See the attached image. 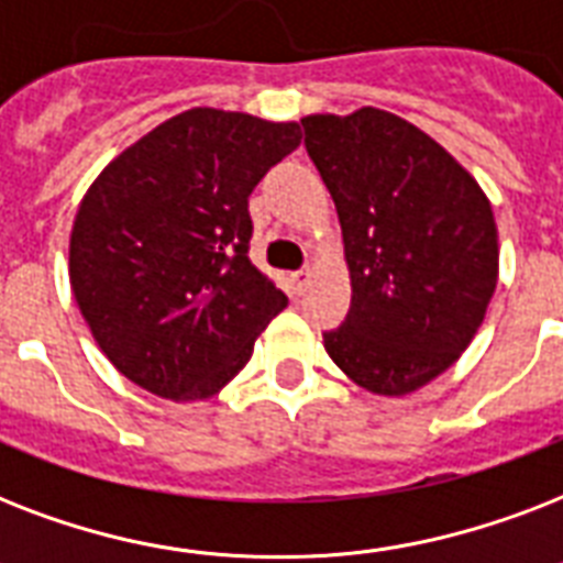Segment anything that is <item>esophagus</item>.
Masks as SVG:
<instances>
[{"label":"esophagus","mask_w":563,"mask_h":563,"mask_svg":"<svg viewBox=\"0 0 563 563\" xmlns=\"http://www.w3.org/2000/svg\"><path fill=\"white\" fill-rule=\"evenodd\" d=\"M309 277H312V272H309V268L291 274V289L298 291V295H303V291H307V286H309Z\"/></svg>","instance_id":"1"}]
</instances>
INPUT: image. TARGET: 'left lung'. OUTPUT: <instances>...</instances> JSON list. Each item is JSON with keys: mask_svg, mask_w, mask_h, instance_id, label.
I'll return each instance as SVG.
<instances>
[{"mask_svg": "<svg viewBox=\"0 0 563 563\" xmlns=\"http://www.w3.org/2000/svg\"><path fill=\"white\" fill-rule=\"evenodd\" d=\"M342 221L351 309L324 333L353 383L402 397L453 365L499 274L488 195L453 154L388 110L300 119Z\"/></svg>", "mask_w": 563, "mask_h": 563, "instance_id": "obj_1", "label": "left lung"}]
</instances>
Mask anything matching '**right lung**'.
I'll use <instances>...</instances> for the list:
<instances>
[{"mask_svg": "<svg viewBox=\"0 0 563 563\" xmlns=\"http://www.w3.org/2000/svg\"><path fill=\"white\" fill-rule=\"evenodd\" d=\"M298 145V122L192 108L92 180L69 236V283L119 374L187 402L245 368L289 303L247 260V195Z\"/></svg>", "mask_w": 563, "mask_h": 563, "instance_id": "1", "label": "right lung"}]
</instances>
